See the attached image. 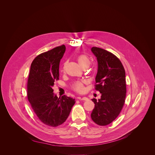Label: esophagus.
I'll list each match as a JSON object with an SVG mask.
<instances>
[{
  "label": "esophagus",
  "mask_w": 155,
  "mask_h": 155,
  "mask_svg": "<svg viewBox=\"0 0 155 155\" xmlns=\"http://www.w3.org/2000/svg\"><path fill=\"white\" fill-rule=\"evenodd\" d=\"M80 99L81 101H87V100H88V98L86 97H85V96H83V97H80Z\"/></svg>",
  "instance_id": "obj_1"
}]
</instances>
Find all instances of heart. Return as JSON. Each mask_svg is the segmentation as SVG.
<instances>
[{"mask_svg":"<svg viewBox=\"0 0 155 155\" xmlns=\"http://www.w3.org/2000/svg\"><path fill=\"white\" fill-rule=\"evenodd\" d=\"M77 61L81 66L84 64H90V59L88 57L84 54H80L77 58ZM85 81H77L75 82L72 86L73 89L78 93H82L84 91V84Z\"/></svg>","mask_w":155,"mask_h":155,"instance_id":"heart-1","label":"heart"}]
</instances>
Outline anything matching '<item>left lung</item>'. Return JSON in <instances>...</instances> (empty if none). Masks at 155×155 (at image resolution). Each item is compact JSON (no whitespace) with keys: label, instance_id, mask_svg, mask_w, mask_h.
I'll return each instance as SVG.
<instances>
[{"label":"left lung","instance_id":"1","mask_svg":"<svg viewBox=\"0 0 155 155\" xmlns=\"http://www.w3.org/2000/svg\"><path fill=\"white\" fill-rule=\"evenodd\" d=\"M91 50L97 61L96 90L101 93V99H92L95 106L91 117L97 124L105 126L117 118L124 105L125 71L120 59L112 53L97 47Z\"/></svg>","mask_w":155,"mask_h":155}]
</instances>
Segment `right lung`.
<instances>
[{
  "label": "right lung",
  "mask_w": 155,
  "mask_h": 155,
  "mask_svg": "<svg viewBox=\"0 0 155 155\" xmlns=\"http://www.w3.org/2000/svg\"><path fill=\"white\" fill-rule=\"evenodd\" d=\"M65 51L62 45L37 56L31 64L28 81V97L34 112L43 123L52 127L65 122L75 102L65 95L58 97L52 88L59 79Z\"/></svg>",
  "instance_id": "obj_1"
}]
</instances>
